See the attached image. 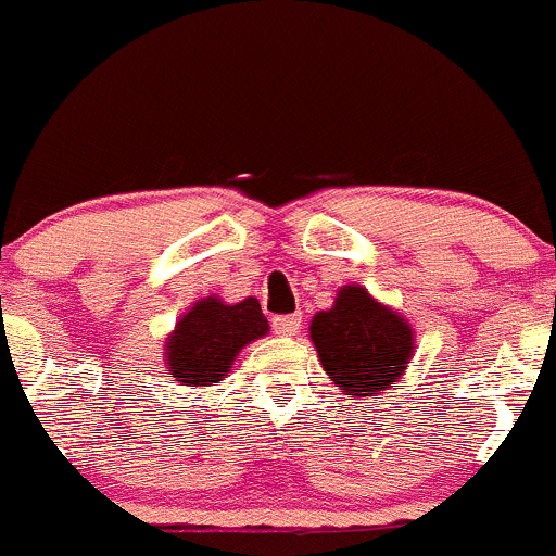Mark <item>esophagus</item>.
<instances>
[{
	"instance_id": "obj_1",
	"label": "esophagus",
	"mask_w": 556,
	"mask_h": 556,
	"mask_svg": "<svg viewBox=\"0 0 556 556\" xmlns=\"http://www.w3.org/2000/svg\"><path fill=\"white\" fill-rule=\"evenodd\" d=\"M300 328L302 315H276V318H273V331H276L278 337H294Z\"/></svg>"
}]
</instances>
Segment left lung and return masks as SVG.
Segmentation results:
<instances>
[{"label": "left lung", "mask_w": 556, "mask_h": 556, "mask_svg": "<svg viewBox=\"0 0 556 556\" xmlns=\"http://www.w3.org/2000/svg\"><path fill=\"white\" fill-rule=\"evenodd\" d=\"M309 337L331 381L355 397L387 390L403 376L414 350L410 326L361 286H344L337 304L315 315Z\"/></svg>", "instance_id": "1"}]
</instances>
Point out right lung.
I'll list each match as a JSON object with an SVG mask.
<instances>
[{
	"instance_id": "obj_1",
	"label": "right lung",
	"mask_w": 556,
	"mask_h": 556,
	"mask_svg": "<svg viewBox=\"0 0 556 556\" xmlns=\"http://www.w3.org/2000/svg\"><path fill=\"white\" fill-rule=\"evenodd\" d=\"M267 333V318L256 300L223 304L214 296L195 302L169 339L166 357L180 384L204 387L225 379L241 348Z\"/></svg>"
}]
</instances>
